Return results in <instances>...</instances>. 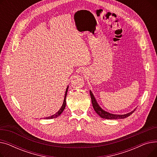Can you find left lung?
Returning <instances> with one entry per match:
<instances>
[{
  "label": "left lung",
  "mask_w": 157,
  "mask_h": 157,
  "mask_svg": "<svg viewBox=\"0 0 157 157\" xmlns=\"http://www.w3.org/2000/svg\"><path fill=\"white\" fill-rule=\"evenodd\" d=\"M90 97H91V99H92V105L93 108L95 110V111L97 113V114L99 115V116L104 119H108V120H117V119H123L125 118L128 117H129L130 114H132L136 109L131 111L130 113H128L127 114H111L109 113L108 112H107L104 110H103L101 107L99 106V105L98 104L97 101L95 100V98L94 97V95H93L92 91L90 90Z\"/></svg>",
  "instance_id": "left-lung-1"
}]
</instances>
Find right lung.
Returning <instances> with one entry per match:
<instances>
[{
  "label": "right lung",
  "instance_id": "obj_1",
  "mask_svg": "<svg viewBox=\"0 0 157 157\" xmlns=\"http://www.w3.org/2000/svg\"><path fill=\"white\" fill-rule=\"evenodd\" d=\"M68 88H69V86H67V89H66V91H65V97H64V100H63V104L61 107V108L60 109V110L58 111L56 114L52 115V116L51 117H46L44 119H52V118H57L58 117H59L60 115L62 114V113L63 111L65 108V105H66V97H67V91H68Z\"/></svg>",
  "mask_w": 157,
  "mask_h": 157
}]
</instances>
